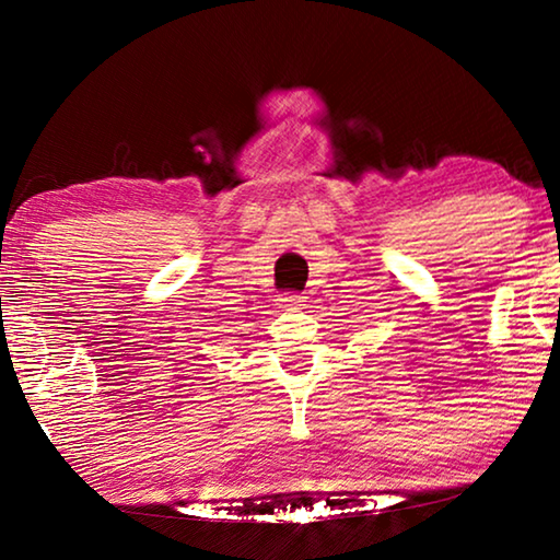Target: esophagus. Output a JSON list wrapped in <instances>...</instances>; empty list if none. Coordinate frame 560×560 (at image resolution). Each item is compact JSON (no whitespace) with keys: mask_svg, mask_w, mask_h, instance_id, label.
Wrapping results in <instances>:
<instances>
[{"mask_svg":"<svg viewBox=\"0 0 560 560\" xmlns=\"http://www.w3.org/2000/svg\"><path fill=\"white\" fill-rule=\"evenodd\" d=\"M277 301L281 311H299L306 306V296H301V293H283V296Z\"/></svg>","mask_w":560,"mask_h":560,"instance_id":"34e87169","label":"esophagus"}]
</instances>
